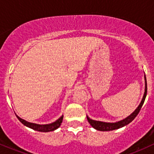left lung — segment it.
Returning <instances> with one entry per match:
<instances>
[{
    "instance_id": "obj_1",
    "label": "left lung",
    "mask_w": 154,
    "mask_h": 154,
    "mask_svg": "<svg viewBox=\"0 0 154 154\" xmlns=\"http://www.w3.org/2000/svg\"><path fill=\"white\" fill-rule=\"evenodd\" d=\"M145 77V93L143 97V99L141 100L140 103L139 104V106H137V109H135L133 112L130 114V116H128V117L124 119L121 121L117 122L114 123H109V122H100V121H96V120H93L90 119L89 117L87 116V119L88 122L90 123V125L93 127V128H95V130H100V131H111V130H117V129L122 128L124 126H126L128 124H130L131 122L137 116L138 113L140 111L141 108H142L145 99H146V95H147V82H146V75L144 76Z\"/></svg>"
}]
</instances>
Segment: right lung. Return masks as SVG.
I'll return each mask as SVG.
<instances>
[{
    "label": "right lung",
    "mask_w": 154,
    "mask_h": 154,
    "mask_svg": "<svg viewBox=\"0 0 154 154\" xmlns=\"http://www.w3.org/2000/svg\"><path fill=\"white\" fill-rule=\"evenodd\" d=\"M16 116H17V117L18 118L19 121H20L23 125H25V126L32 129V130H37V131L43 132L54 131V130L59 128V127L61 126V124L62 122L63 117V116L62 115L59 118V119L56 120V122H54L51 123V124H48V125H38V124L31 123V122H26V120L20 118L19 116H17V114H16Z\"/></svg>",
    "instance_id": "obj_1"
}]
</instances>
